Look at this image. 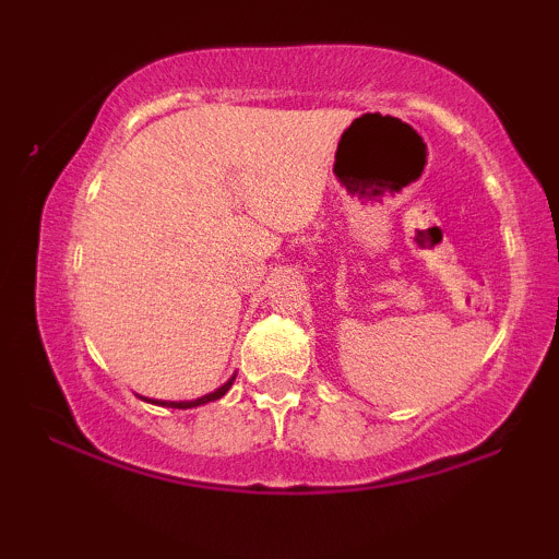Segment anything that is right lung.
I'll return each mask as SVG.
<instances>
[{
  "instance_id": "1",
  "label": "right lung",
  "mask_w": 559,
  "mask_h": 559,
  "mask_svg": "<svg viewBox=\"0 0 559 559\" xmlns=\"http://www.w3.org/2000/svg\"><path fill=\"white\" fill-rule=\"evenodd\" d=\"M234 378H236V376H234ZM234 378H230V381L223 383L221 389H215L213 394H204V396H199V400H191V402H155V404H163V407H176V409H189V407H199V404H207V402H215V400H221V396L226 394V391L230 389V383H234ZM146 402H152V400H146Z\"/></svg>"
}]
</instances>
